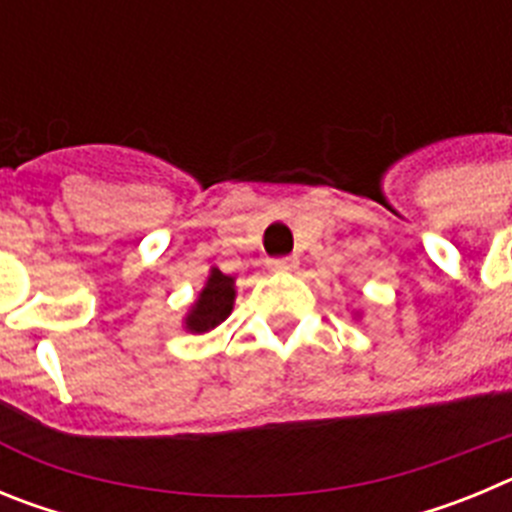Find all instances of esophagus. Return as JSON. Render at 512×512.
I'll list each match as a JSON object with an SVG mask.
<instances>
[{
	"label": "esophagus",
	"mask_w": 512,
	"mask_h": 512,
	"mask_svg": "<svg viewBox=\"0 0 512 512\" xmlns=\"http://www.w3.org/2000/svg\"><path fill=\"white\" fill-rule=\"evenodd\" d=\"M271 271H292L297 269V259L295 256H284V259H271L269 261Z\"/></svg>",
	"instance_id": "34e87169"
}]
</instances>
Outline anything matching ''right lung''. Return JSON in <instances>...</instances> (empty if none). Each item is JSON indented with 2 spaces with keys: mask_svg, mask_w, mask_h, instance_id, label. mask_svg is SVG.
<instances>
[{
  "mask_svg": "<svg viewBox=\"0 0 512 512\" xmlns=\"http://www.w3.org/2000/svg\"><path fill=\"white\" fill-rule=\"evenodd\" d=\"M235 302V279L223 274L220 269H210V277L207 284L202 287V292L194 300L192 310L187 312L184 318V328L192 330V333H207L215 325L223 323L230 315Z\"/></svg>",
  "mask_w": 512,
  "mask_h": 512,
  "instance_id": "obj_1",
  "label": "right lung"
}]
</instances>
